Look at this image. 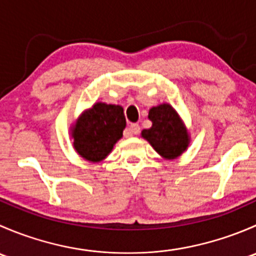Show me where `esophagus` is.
Here are the masks:
<instances>
[{"label": "esophagus", "instance_id": "34e87169", "mask_svg": "<svg viewBox=\"0 0 256 256\" xmlns=\"http://www.w3.org/2000/svg\"><path fill=\"white\" fill-rule=\"evenodd\" d=\"M140 125L138 124H131L130 126H128V131H126V136H131V135H138V134H140Z\"/></svg>", "mask_w": 256, "mask_h": 256}]
</instances>
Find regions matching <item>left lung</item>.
Segmentation results:
<instances>
[{
  "label": "left lung",
  "instance_id": "1",
  "mask_svg": "<svg viewBox=\"0 0 256 256\" xmlns=\"http://www.w3.org/2000/svg\"><path fill=\"white\" fill-rule=\"evenodd\" d=\"M150 128H144L141 136L154 151L166 160H174L187 150L190 135L176 110L170 104H161L150 109Z\"/></svg>",
  "mask_w": 256,
  "mask_h": 256
}]
</instances>
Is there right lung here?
<instances>
[{"label": "right lung", "mask_w": 256, "mask_h": 256, "mask_svg": "<svg viewBox=\"0 0 256 256\" xmlns=\"http://www.w3.org/2000/svg\"><path fill=\"white\" fill-rule=\"evenodd\" d=\"M125 126L126 118L120 105L96 102L85 110L72 128L74 148L86 161H102L122 138Z\"/></svg>", "instance_id": "add662e5"}]
</instances>
